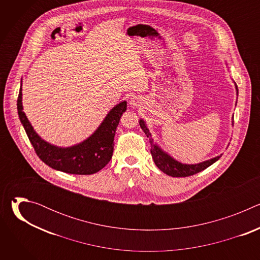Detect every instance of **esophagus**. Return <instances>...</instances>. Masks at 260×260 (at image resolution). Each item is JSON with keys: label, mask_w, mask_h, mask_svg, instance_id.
<instances>
[{"label": "esophagus", "mask_w": 260, "mask_h": 260, "mask_svg": "<svg viewBox=\"0 0 260 260\" xmlns=\"http://www.w3.org/2000/svg\"><path fill=\"white\" fill-rule=\"evenodd\" d=\"M140 103H141V102H140V100H139L137 96H133V98L131 99V105L134 106V107L139 106Z\"/></svg>", "instance_id": "34e87169"}]
</instances>
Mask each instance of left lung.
<instances>
[{"label": "left lung", "instance_id": "8db88e82", "mask_svg": "<svg viewBox=\"0 0 260 260\" xmlns=\"http://www.w3.org/2000/svg\"><path fill=\"white\" fill-rule=\"evenodd\" d=\"M140 126L141 128L144 131V133L146 134V136L149 138L150 143H151V154H152V158L156 165V167L164 172L165 174L172 176V177H189L192 175H196L204 170H206L208 167H210L211 165H213L215 161H217L220 156L214 157L210 160H206L204 162H201L199 165H183L180 164L178 161H176L175 159H173L171 156H169L167 153L162 152L157 145H155L153 143V139L152 136L148 129V127L146 126L145 122L141 119L140 120Z\"/></svg>", "mask_w": 260, "mask_h": 260}]
</instances>
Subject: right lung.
<instances>
[{
    "mask_svg": "<svg viewBox=\"0 0 260 260\" xmlns=\"http://www.w3.org/2000/svg\"><path fill=\"white\" fill-rule=\"evenodd\" d=\"M19 119L24 127L36 154L50 168L75 175H91L108 165L114 150V137L126 102L118 104L110 111L95 133L79 145L70 148H58L43 141L29 124L21 104V88L17 98Z\"/></svg>",
    "mask_w": 260,
    "mask_h": 260,
    "instance_id": "1",
    "label": "right lung"
}]
</instances>
